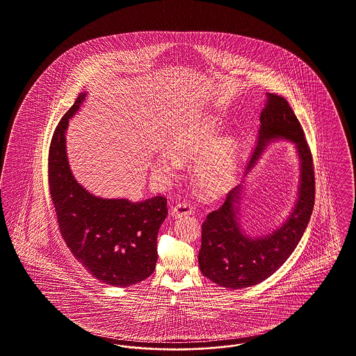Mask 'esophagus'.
Wrapping results in <instances>:
<instances>
[{
  "instance_id": "34e87169",
  "label": "esophagus",
  "mask_w": 356,
  "mask_h": 356,
  "mask_svg": "<svg viewBox=\"0 0 356 356\" xmlns=\"http://www.w3.org/2000/svg\"><path fill=\"white\" fill-rule=\"evenodd\" d=\"M193 207L189 202H177L173 208H172V216L173 217H181V216H186V214L192 213Z\"/></svg>"
}]
</instances>
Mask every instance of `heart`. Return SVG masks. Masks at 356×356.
<instances>
[{"instance_id": "b5f03b06", "label": "heart", "mask_w": 356, "mask_h": 356, "mask_svg": "<svg viewBox=\"0 0 356 356\" xmlns=\"http://www.w3.org/2000/svg\"><path fill=\"white\" fill-rule=\"evenodd\" d=\"M171 152L157 157V172L175 176L183 159L200 156L193 168V179L200 191L208 196L224 193L233 183L237 170V144L233 139L217 142V131L213 123L204 122L181 128L172 139Z\"/></svg>"}]
</instances>
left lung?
I'll list each match as a JSON object with an SVG mask.
<instances>
[{
	"mask_svg": "<svg viewBox=\"0 0 356 356\" xmlns=\"http://www.w3.org/2000/svg\"><path fill=\"white\" fill-rule=\"evenodd\" d=\"M261 127L256 151L248 168L253 165L266 143L284 138L296 143L300 159L299 199L294 212L284 225L262 238H248L237 222L240 186L230 191L224 204L207 216L201 227L199 266L214 284L242 289L265 281L291 256L310 221L315 202V175L312 149L289 102L268 94V103L259 116Z\"/></svg>",
	"mask_w": 356,
	"mask_h": 356,
	"instance_id": "left-lung-1",
	"label": "left lung"
}]
</instances>
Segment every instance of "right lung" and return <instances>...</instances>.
Returning a JSON list of instances; mask_svg holds the SVG:
<instances>
[{"mask_svg":"<svg viewBox=\"0 0 356 356\" xmlns=\"http://www.w3.org/2000/svg\"><path fill=\"white\" fill-rule=\"evenodd\" d=\"M82 92L62 116L49 148V191L62 238L100 282L126 287L156 268L157 233L168 214L167 197L140 202L95 197L78 184L66 157L65 131L85 99Z\"/></svg>","mask_w":356,"mask_h":356,"instance_id":"obj_1","label":"right lung"}]
</instances>
